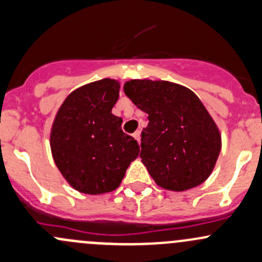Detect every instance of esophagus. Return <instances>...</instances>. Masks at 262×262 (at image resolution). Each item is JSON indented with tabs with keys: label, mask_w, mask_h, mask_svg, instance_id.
Instances as JSON below:
<instances>
[{
	"label": "esophagus",
	"mask_w": 262,
	"mask_h": 262,
	"mask_svg": "<svg viewBox=\"0 0 262 262\" xmlns=\"http://www.w3.org/2000/svg\"><path fill=\"white\" fill-rule=\"evenodd\" d=\"M133 137H134V138H136L137 140H138V143H139V142H140V130H137L136 133L133 134Z\"/></svg>",
	"instance_id": "34e87169"
}]
</instances>
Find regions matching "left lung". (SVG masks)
Returning <instances> with one entry per match:
<instances>
[{
  "label": "left lung",
  "instance_id": "left-lung-1",
  "mask_svg": "<svg viewBox=\"0 0 262 262\" xmlns=\"http://www.w3.org/2000/svg\"><path fill=\"white\" fill-rule=\"evenodd\" d=\"M124 93L148 114L140 139V158L158 186L186 191L211 174L221 136L198 96L169 81L130 80Z\"/></svg>",
  "mask_w": 262,
  "mask_h": 262
}]
</instances>
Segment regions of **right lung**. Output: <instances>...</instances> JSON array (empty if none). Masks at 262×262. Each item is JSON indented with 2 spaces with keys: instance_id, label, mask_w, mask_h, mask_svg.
<instances>
[{
  "instance_id": "obj_1",
  "label": "right lung",
  "mask_w": 262,
  "mask_h": 262,
  "mask_svg": "<svg viewBox=\"0 0 262 262\" xmlns=\"http://www.w3.org/2000/svg\"><path fill=\"white\" fill-rule=\"evenodd\" d=\"M119 82H90L71 93L52 124L54 161L76 191L100 194L118 188L139 144L122 130V118L112 114Z\"/></svg>"
}]
</instances>
